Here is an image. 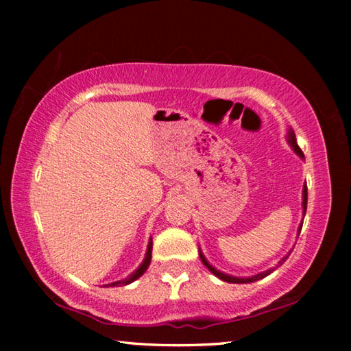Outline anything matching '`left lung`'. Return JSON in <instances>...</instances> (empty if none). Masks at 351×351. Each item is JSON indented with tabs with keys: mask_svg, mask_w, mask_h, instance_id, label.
Instances as JSON below:
<instances>
[{
	"mask_svg": "<svg viewBox=\"0 0 351 351\" xmlns=\"http://www.w3.org/2000/svg\"><path fill=\"white\" fill-rule=\"evenodd\" d=\"M288 142H289V145L294 148V152L299 154L300 158H304V152L300 150V147L297 145V141H295V134H294V132L293 130H289V133H288ZM306 186L304 187V201H302V207H304V215H305V212H306V201H308V193H306ZM300 229H302V226L299 228V234H300ZM199 258H201V261H203V263L206 265V268L209 269L213 276H217L218 278H221L223 282H229V283H251V282H257V280H260V278H263V277H266V276H269L272 271L274 269H268V271H265V272H260V274H257V276H252V277H246V278H243V277H235V276H228V274H224V272H221V271H218V269H215L213 268V266L209 263V261L206 260V257L203 255V252L199 251ZM288 258V255L287 257H283L282 258V261L280 263H278V266H280L285 260Z\"/></svg>",
	"mask_w": 351,
	"mask_h": 351,
	"instance_id": "left-lung-1",
	"label": "left lung"
}]
</instances>
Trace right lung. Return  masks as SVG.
<instances>
[{
  "label": "right lung",
  "mask_w": 351,
  "mask_h": 351,
  "mask_svg": "<svg viewBox=\"0 0 351 351\" xmlns=\"http://www.w3.org/2000/svg\"><path fill=\"white\" fill-rule=\"evenodd\" d=\"M152 247H153V241H152V239H150V241H148V247H147L145 258H144V261H142V263H141L139 268L136 269V271L133 272V274H130L127 278H123V280H117V282H114V283L106 285V287H123V285L132 283V282L136 280V278H139L142 274H144V272H145L147 268H148V265H150V261H152Z\"/></svg>",
  "instance_id": "add662e5"
}]
</instances>
